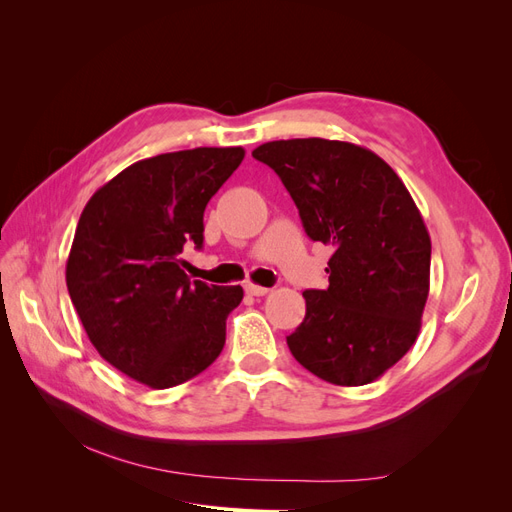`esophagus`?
<instances>
[{
    "label": "esophagus",
    "instance_id": "esophagus-1",
    "mask_svg": "<svg viewBox=\"0 0 512 512\" xmlns=\"http://www.w3.org/2000/svg\"><path fill=\"white\" fill-rule=\"evenodd\" d=\"M245 292L252 294V297H265V294L269 292V288L258 286V284H245Z\"/></svg>",
    "mask_w": 512,
    "mask_h": 512
}]
</instances>
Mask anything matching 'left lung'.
I'll return each mask as SVG.
<instances>
[{
    "mask_svg": "<svg viewBox=\"0 0 512 512\" xmlns=\"http://www.w3.org/2000/svg\"><path fill=\"white\" fill-rule=\"evenodd\" d=\"M299 209L309 239L333 245L329 288L305 290L288 348L307 371L363 386L404 356L421 331L431 239L404 181L365 147L290 138L252 151Z\"/></svg>",
    "mask_w": 512,
    "mask_h": 512,
    "instance_id": "obj_1",
    "label": "left lung"
}]
</instances>
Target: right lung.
Returning <instances> with one entry per match:
<instances>
[{
    "label": "right lung",
    "instance_id": "obj_1",
    "mask_svg": "<svg viewBox=\"0 0 512 512\" xmlns=\"http://www.w3.org/2000/svg\"><path fill=\"white\" fill-rule=\"evenodd\" d=\"M241 147H196L134 162L89 198L66 265L72 305L104 361L151 389L205 371L226 342L241 286L190 282L183 250L203 247L211 196Z\"/></svg>",
    "mask_w": 512,
    "mask_h": 512
}]
</instances>
